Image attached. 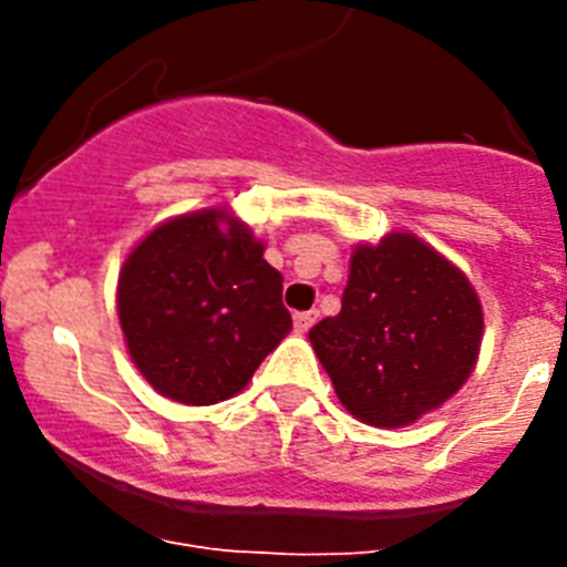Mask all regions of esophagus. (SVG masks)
<instances>
[{
    "instance_id": "obj_1",
    "label": "esophagus",
    "mask_w": 567,
    "mask_h": 567,
    "mask_svg": "<svg viewBox=\"0 0 567 567\" xmlns=\"http://www.w3.org/2000/svg\"><path fill=\"white\" fill-rule=\"evenodd\" d=\"M315 320H318V312L315 309H309V312H298L295 315V332H309V329L315 327Z\"/></svg>"
}]
</instances>
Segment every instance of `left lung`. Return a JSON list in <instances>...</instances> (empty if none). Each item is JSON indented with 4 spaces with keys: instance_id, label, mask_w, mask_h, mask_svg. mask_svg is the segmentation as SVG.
Segmentation results:
<instances>
[{
    "instance_id": "8db88e82",
    "label": "left lung",
    "mask_w": 567,
    "mask_h": 567,
    "mask_svg": "<svg viewBox=\"0 0 567 567\" xmlns=\"http://www.w3.org/2000/svg\"><path fill=\"white\" fill-rule=\"evenodd\" d=\"M340 403L369 425L398 429L468 380L483 309L468 278L409 233L358 247L340 312L309 329Z\"/></svg>"
}]
</instances>
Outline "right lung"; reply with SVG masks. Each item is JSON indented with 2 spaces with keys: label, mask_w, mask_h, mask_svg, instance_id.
Wrapping results in <instances>:
<instances>
[{
  "label": "right lung",
  "mask_w": 567,
  "mask_h": 567,
  "mask_svg": "<svg viewBox=\"0 0 567 567\" xmlns=\"http://www.w3.org/2000/svg\"><path fill=\"white\" fill-rule=\"evenodd\" d=\"M280 292L284 278L249 227L221 209L173 218L130 252L118 275L130 358L169 400L233 398L292 329Z\"/></svg>",
  "instance_id": "add662e5"
}]
</instances>
